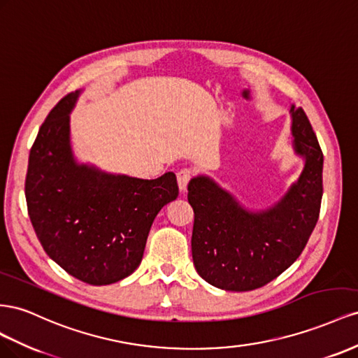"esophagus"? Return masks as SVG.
Masks as SVG:
<instances>
[{
  "label": "esophagus",
  "mask_w": 358,
  "mask_h": 358,
  "mask_svg": "<svg viewBox=\"0 0 358 358\" xmlns=\"http://www.w3.org/2000/svg\"><path fill=\"white\" fill-rule=\"evenodd\" d=\"M192 177H193V171H190V169H181V171L177 173L178 187H180L181 192H186L187 185H189V181L192 180Z\"/></svg>",
  "instance_id": "34e87169"
}]
</instances>
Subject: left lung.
Masks as SVG:
<instances>
[{
    "label": "left lung",
    "mask_w": 358,
    "mask_h": 358,
    "mask_svg": "<svg viewBox=\"0 0 358 358\" xmlns=\"http://www.w3.org/2000/svg\"><path fill=\"white\" fill-rule=\"evenodd\" d=\"M299 180L273 207L250 211L210 177L192 178V257L201 278L224 291L264 287L300 257L320 217L324 156L303 108L291 105Z\"/></svg>",
    "instance_id": "1"
}]
</instances>
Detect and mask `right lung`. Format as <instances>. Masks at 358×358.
Segmentation results:
<instances>
[{"label": "right lung", "mask_w": 358, "mask_h": 358, "mask_svg": "<svg viewBox=\"0 0 358 358\" xmlns=\"http://www.w3.org/2000/svg\"><path fill=\"white\" fill-rule=\"evenodd\" d=\"M80 91L49 112L29 151L25 198L48 257L88 285L127 278L142 261L157 213L177 199L173 172L156 180L114 176L75 160L70 110Z\"/></svg>", "instance_id": "right-lung-1"}]
</instances>
